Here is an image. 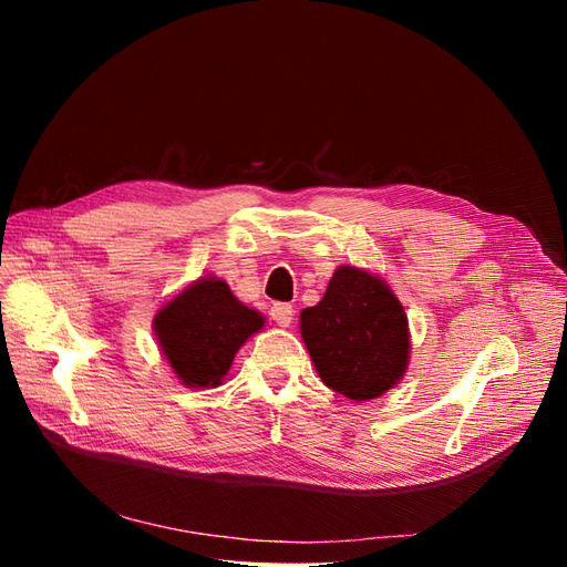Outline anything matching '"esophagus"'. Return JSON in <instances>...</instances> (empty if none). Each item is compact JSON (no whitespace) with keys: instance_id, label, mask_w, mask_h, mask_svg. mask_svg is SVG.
Wrapping results in <instances>:
<instances>
[{"instance_id":"1","label":"esophagus","mask_w":567,"mask_h":567,"mask_svg":"<svg viewBox=\"0 0 567 567\" xmlns=\"http://www.w3.org/2000/svg\"><path fill=\"white\" fill-rule=\"evenodd\" d=\"M269 317L286 329V326H290V321H293L296 310H293V305H288V302H277V305H271Z\"/></svg>"}]
</instances>
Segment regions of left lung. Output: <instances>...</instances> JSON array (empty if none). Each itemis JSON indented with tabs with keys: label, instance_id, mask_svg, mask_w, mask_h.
<instances>
[{
	"label": "left lung",
	"instance_id": "8db88e82",
	"mask_svg": "<svg viewBox=\"0 0 567 567\" xmlns=\"http://www.w3.org/2000/svg\"><path fill=\"white\" fill-rule=\"evenodd\" d=\"M300 331L319 379L354 402L381 398L406 371L404 307L364 269H336L321 302L302 310Z\"/></svg>",
	"mask_w": 567,
	"mask_h": 567
}]
</instances>
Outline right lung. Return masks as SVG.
<instances>
[{
  "mask_svg": "<svg viewBox=\"0 0 567 567\" xmlns=\"http://www.w3.org/2000/svg\"><path fill=\"white\" fill-rule=\"evenodd\" d=\"M156 338L184 385L210 388L225 379L238 348L265 326L225 281L200 279L156 315Z\"/></svg>",
  "mask_w": 567,
  "mask_h": 567,
  "instance_id": "add662e5",
  "label": "right lung"
}]
</instances>
